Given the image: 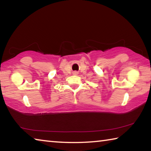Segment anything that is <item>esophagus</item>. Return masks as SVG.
Instances as JSON below:
<instances>
[{
    "label": "esophagus",
    "instance_id": "1",
    "mask_svg": "<svg viewBox=\"0 0 151 151\" xmlns=\"http://www.w3.org/2000/svg\"><path fill=\"white\" fill-rule=\"evenodd\" d=\"M75 75H76V74H77V72H75Z\"/></svg>",
    "mask_w": 151,
    "mask_h": 151
}]
</instances>
